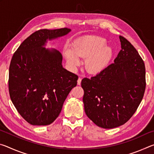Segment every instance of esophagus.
Returning <instances> with one entry per match:
<instances>
[{"label": "esophagus", "mask_w": 154, "mask_h": 154, "mask_svg": "<svg viewBox=\"0 0 154 154\" xmlns=\"http://www.w3.org/2000/svg\"><path fill=\"white\" fill-rule=\"evenodd\" d=\"M81 82H82V78H79L77 80V84L78 85H81Z\"/></svg>", "instance_id": "obj_1"}]
</instances>
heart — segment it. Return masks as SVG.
<instances>
[{
	"label": "heart",
	"mask_w": 154,
	"mask_h": 154,
	"mask_svg": "<svg viewBox=\"0 0 154 154\" xmlns=\"http://www.w3.org/2000/svg\"><path fill=\"white\" fill-rule=\"evenodd\" d=\"M106 41L100 36H91L72 43L71 49L66 47L64 55L68 63L73 68L79 66L85 58V67L92 74H97L106 69L113 56V49L106 45Z\"/></svg>",
	"instance_id": "1"
}]
</instances>
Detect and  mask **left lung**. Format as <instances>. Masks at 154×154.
Returning <instances> with one entry per match:
<instances>
[{
	"mask_svg": "<svg viewBox=\"0 0 154 154\" xmlns=\"http://www.w3.org/2000/svg\"><path fill=\"white\" fill-rule=\"evenodd\" d=\"M122 49L110 65L91 79L83 78V102L87 116L110 129L124 124L137 111L145 90V67L137 49L119 36Z\"/></svg>",
	"mask_w": 154,
	"mask_h": 154,
	"instance_id": "1",
	"label": "left lung"
}]
</instances>
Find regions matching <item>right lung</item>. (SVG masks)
Here are the masks:
<instances>
[{"mask_svg": "<svg viewBox=\"0 0 154 154\" xmlns=\"http://www.w3.org/2000/svg\"><path fill=\"white\" fill-rule=\"evenodd\" d=\"M71 32L67 28L41 29L23 41L12 57L9 91L21 116L34 126H47L60 113L64 100L77 85L78 76L62 67V56L43 48Z\"/></svg>", "mask_w": 154, "mask_h": 154, "instance_id": "right-lung-1", "label": "right lung"}]
</instances>
